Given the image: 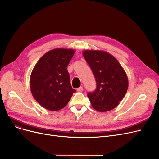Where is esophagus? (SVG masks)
I'll list each match as a JSON object with an SVG mask.
<instances>
[{
  "mask_svg": "<svg viewBox=\"0 0 159 159\" xmlns=\"http://www.w3.org/2000/svg\"><path fill=\"white\" fill-rule=\"evenodd\" d=\"M76 90H77L79 92H81V91H83V87H78V88H77V89H76Z\"/></svg>",
  "mask_w": 159,
  "mask_h": 159,
  "instance_id": "34e87169",
  "label": "esophagus"
}]
</instances>
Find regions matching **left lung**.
I'll list each match as a JSON object with an SVG mask.
<instances>
[{
  "instance_id": "obj_1",
  "label": "left lung",
  "mask_w": 159,
  "mask_h": 159,
  "mask_svg": "<svg viewBox=\"0 0 159 159\" xmlns=\"http://www.w3.org/2000/svg\"><path fill=\"white\" fill-rule=\"evenodd\" d=\"M83 55L97 82L95 91L87 94L93 108L99 112L112 110L127 92L126 73L116 58L106 51L85 50Z\"/></svg>"
}]
</instances>
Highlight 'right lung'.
Masks as SVG:
<instances>
[{
	"label": "right lung",
	"instance_id": "add662e5",
	"mask_svg": "<svg viewBox=\"0 0 159 159\" xmlns=\"http://www.w3.org/2000/svg\"><path fill=\"white\" fill-rule=\"evenodd\" d=\"M74 53L72 48L52 49L38 61L32 70L30 80L32 95L48 111L63 108L75 92L67 70Z\"/></svg>",
	"mask_w": 159,
	"mask_h": 159
}]
</instances>
